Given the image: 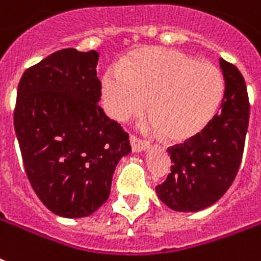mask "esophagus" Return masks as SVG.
Instances as JSON below:
<instances>
[{"label":"esophagus","instance_id":"obj_1","mask_svg":"<svg viewBox=\"0 0 261 261\" xmlns=\"http://www.w3.org/2000/svg\"><path fill=\"white\" fill-rule=\"evenodd\" d=\"M130 144L133 152H142V150H145L146 148H149V144L146 141H142V139L137 138L134 135H131L130 137Z\"/></svg>","mask_w":261,"mask_h":261}]
</instances>
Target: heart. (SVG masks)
I'll use <instances>...</instances> for the list:
<instances>
[{
  "label": "heart",
  "instance_id": "b5f03b06",
  "mask_svg": "<svg viewBox=\"0 0 261 261\" xmlns=\"http://www.w3.org/2000/svg\"><path fill=\"white\" fill-rule=\"evenodd\" d=\"M223 73L174 49L149 47L107 69L101 99L109 116L124 122L144 112L145 128L170 141L200 134L214 119L224 97ZM149 102H147V98Z\"/></svg>",
  "mask_w": 261,
  "mask_h": 261
}]
</instances>
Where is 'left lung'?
<instances>
[{
    "instance_id": "8db88e82",
    "label": "left lung",
    "mask_w": 261,
    "mask_h": 261,
    "mask_svg": "<svg viewBox=\"0 0 261 261\" xmlns=\"http://www.w3.org/2000/svg\"><path fill=\"white\" fill-rule=\"evenodd\" d=\"M224 97L220 112L196 137L172 148L171 174L156 188L157 197L178 212H197L218 201L231 186L241 164L249 124V99L244 76L220 59Z\"/></svg>"
}]
</instances>
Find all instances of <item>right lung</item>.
Masks as SVG:
<instances>
[{"label": "right lung", "instance_id": "obj_1", "mask_svg": "<svg viewBox=\"0 0 261 261\" xmlns=\"http://www.w3.org/2000/svg\"><path fill=\"white\" fill-rule=\"evenodd\" d=\"M98 53L57 50L25 69L16 99L15 131L25 174L47 210L85 218L108 200L128 134L98 107Z\"/></svg>", "mask_w": 261, "mask_h": 261}]
</instances>
